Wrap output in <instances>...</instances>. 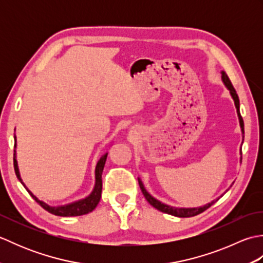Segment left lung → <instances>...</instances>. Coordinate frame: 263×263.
Wrapping results in <instances>:
<instances>
[{"instance_id":"1","label":"left lung","mask_w":263,"mask_h":263,"mask_svg":"<svg viewBox=\"0 0 263 263\" xmlns=\"http://www.w3.org/2000/svg\"><path fill=\"white\" fill-rule=\"evenodd\" d=\"M220 73H221V80H222V82H224L225 87L228 89V90H230L231 96H232V98L234 100V104H235L237 116H238V121H239V126H241V132H242V138H243L242 140H244V122H243V119H242V116H241V113H239V99H238V96H237V93H236V90H235V89H234V87L232 85V82L230 81L227 74L225 73V71H221ZM138 181H139V185H140V189H141V191H142V193L144 195V198H146V200L148 201L150 204L154 206V208H156V209L161 211V212H165V214H168V215L175 216V217L186 218V217L197 216V215L201 214V212H203L204 210L210 208V206L214 204L216 201L218 200L217 199V200L211 201V202L206 203V204H204L202 206H195V208H178V206H173V205H168V204H166V203H163L158 199L154 198L153 195L147 191L146 187H144L140 177H138Z\"/></svg>"}]
</instances>
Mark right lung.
Segmentation results:
<instances>
[{"label":"right lung","mask_w":263,"mask_h":263,"mask_svg":"<svg viewBox=\"0 0 263 263\" xmlns=\"http://www.w3.org/2000/svg\"><path fill=\"white\" fill-rule=\"evenodd\" d=\"M14 148L16 147V138L14 136ZM107 155L108 153H105L102 157L99 158L98 163L96 165V168H95V185L91 193L88 195V197L73 201V202L66 203L63 205H51L44 201L39 200L35 194H33L29 189L26 186V184L22 181V178L20 176V172H19V167H18V161H16V152L14 149V157H13V165H14V172L15 175L18 177V180L22 185L25 186V189L29 193L32 199L36 201L37 203L41 204L44 209L47 210L51 214L55 216H61V217H74V216H82V215H87L89 212H91L95 208H96L97 204L99 203V200L102 198V189H103V171L105 167L106 159H107Z\"/></svg>","instance_id":"1"}]
</instances>
